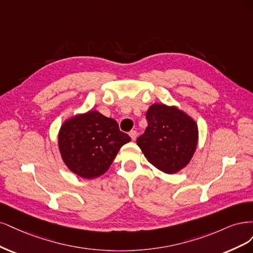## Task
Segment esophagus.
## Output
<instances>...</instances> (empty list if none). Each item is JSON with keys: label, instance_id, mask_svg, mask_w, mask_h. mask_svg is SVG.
<instances>
[{"label": "esophagus", "instance_id": "obj_1", "mask_svg": "<svg viewBox=\"0 0 253 253\" xmlns=\"http://www.w3.org/2000/svg\"><path fill=\"white\" fill-rule=\"evenodd\" d=\"M129 135H130V137H131V140L134 141L136 138V131H135V130H131V131L129 132Z\"/></svg>", "mask_w": 253, "mask_h": 253}]
</instances>
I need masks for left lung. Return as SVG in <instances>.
Returning a JSON list of instances; mask_svg holds the SVG:
<instances>
[{
    "mask_svg": "<svg viewBox=\"0 0 253 253\" xmlns=\"http://www.w3.org/2000/svg\"><path fill=\"white\" fill-rule=\"evenodd\" d=\"M148 126L137 137L148 162L165 173H175L191 160L198 144V126L185 112L164 104L151 105Z\"/></svg>",
    "mask_w": 253,
    "mask_h": 253,
    "instance_id": "left-lung-1",
    "label": "left lung"
}]
</instances>
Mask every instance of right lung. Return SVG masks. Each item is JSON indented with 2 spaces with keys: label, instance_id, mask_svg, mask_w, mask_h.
Masks as SVG:
<instances>
[{
  "label": "right lung",
  "instance_id": "obj_1",
  "mask_svg": "<svg viewBox=\"0 0 253 253\" xmlns=\"http://www.w3.org/2000/svg\"><path fill=\"white\" fill-rule=\"evenodd\" d=\"M130 141L116 120L95 110L66 121L59 133L65 164L84 178L100 176L108 170L120 148Z\"/></svg>",
  "mask_w": 253,
  "mask_h": 253
}]
</instances>
